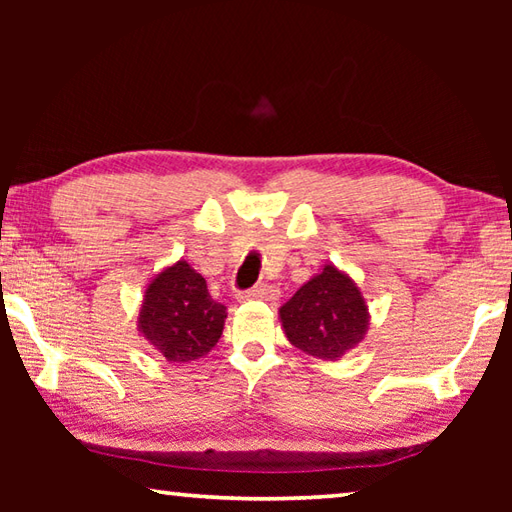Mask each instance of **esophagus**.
<instances>
[{"label":"esophagus","instance_id":"obj_1","mask_svg":"<svg viewBox=\"0 0 512 512\" xmlns=\"http://www.w3.org/2000/svg\"><path fill=\"white\" fill-rule=\"evenodd\" d=\"M277 298V289L271 287V284H259V287L248 289L244 293H237V300H273Z\"/></svg>","mask_w":512,"mask_h":512}]
</instances>
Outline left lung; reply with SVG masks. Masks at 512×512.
<instances>
[{"instance_id":"8db88e82","label":"left lung","mask_w":512,"mask_h":512,"mask_svg":"<svg viewBox=\"0 0 512 512\" xmlns=\"http://www.w3.org/2000/svg\"><path fill=\"white\" fill-rule=\"evenodd\" d=\"M280 323L293 348L323 361H339L366 339L368 302L352 277L325 264L280 307Z\"/></svg>"}]
</instances>
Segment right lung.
<instances>
[{
	"label": "right lung",
	"mask_w": 512,
	"mask_h": 512,
	"mask_svg": "<svg viewBox=\"0 0 512 512\" xmlns=\"http://www.w3.org/2000/svg\"><path fill=\"white\" fill-rule=\"evenodd\" d=\"M225 318L228 311L212 300L205 277L178 259L146 284L137 332L169 363H192L219 343Z\"/></svg>",
	"instance_id": "1"
}]
</instances>
